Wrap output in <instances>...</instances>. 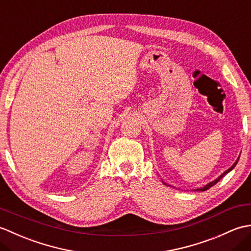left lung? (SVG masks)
Masks as SVG:
<instances>
[{
	"mask_svg": "<svg viewBox=\"0 0 251 251\" xmlns=\"http://www.w3.org/2000/svg\"><path fill=\"white\" fill-rule=\"evenodd\" d=\"M238 159H239V157H238ZM238 159H237V161L235 162V163H234L233 164V166L231 167V168H228L227 170H226V172H225V173H223L221 176H220V177L219 178H217L215 181H212V182H210V183H208V184H206L205 186H204V188H201V189H196L195 191H206V190H208V189H210L211 188V186H214L216 183H218V182H219V181L223 178V177H225V176L228 173V172H231V170L234 168V167H235V165L237 164V162H238Z\"/></svg>",
	"mask_w": 251,
	"mask_h": 251,
	"instance_id": "left-lung-1",
	"label": "left lung"
}]
</instances>
